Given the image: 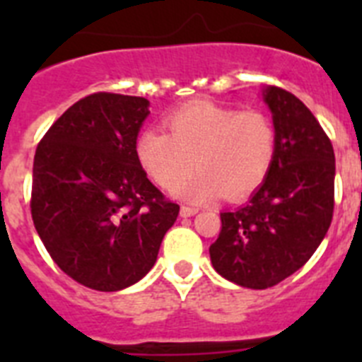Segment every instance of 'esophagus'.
Returning <instances> with one entry per match:
<instances>
[{"instance_id": "1", "label": "esophagus", "mask_w": 362, "mask_h": 362, "mask_svg": "<svg viewBox=\"0 0 362 362\" xmlns=\"http://www.w3.org/2000/svg\"><path fill=\"white\" fill-rule=\"evenodd\" d=\"M194 214H197L196 206H188V204H183V206H181V216L183 217H190L194 216Z\"/></svg>"}]
</instances>
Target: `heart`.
I'll return each mask as SVG.
<instances>
[{
    "label": "heart",
    "instance_id": "heart-1",
    "mask_svg": "<svg viewBox=\"0 0 362 362\" xmlns=\"http://www.w3.org/2000/svg\"><path fill=\"white\" fill-rule=\"evenodd\" d=\"M168 134L145 129L136 139V153L146 174L165 190L204 201L223 194L226 199L250 196L267 181L277 152V130L264 110L194 101L172 112Z\"/></svg>",
    "mask_w": 362,
    "mask_h": 362
}]
</instances>
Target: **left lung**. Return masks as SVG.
Wrapping results in <instances>:
<instances>
[{
  "mask_svg": "<svg viewBox=\"0 0 362 362\" xmlns=\"http://www.w3.org/2000/svg\"><path fill=\"white\" fill-rule=\"evenodd\" d=\"M277 130L267 181L238 210L221 212L210 246L217 274L264 290L290 277L317 250L334 217L335 156L330 137L306 105L281 86L264 90Z\"/></svg>",
  "mask_w": 362,
  "mask_h": 362,
  "instance_id": "left-lung-1",
  "label": "left lung"
}]
</instances>
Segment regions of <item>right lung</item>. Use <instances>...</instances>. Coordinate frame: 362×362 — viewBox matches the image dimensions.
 <instances>
[{
	"label": "right lung",
	"instance_id": "add662e5",
	"mask_svg": "<svg viewBox=\"0 0 362 362\" xmlns=\"http://www.w3.org/2000/svg\"><path fill=\"white\" fill-rule=\"evenodd\" d=\"M148 99L95 92L47 130L34 156L30 212L70 279L116 292L145 277L179 204L146 177L136 139Z\"/></svg>",
	"mask_w": 362,
	"mask_h": 362
}]
</instances>
